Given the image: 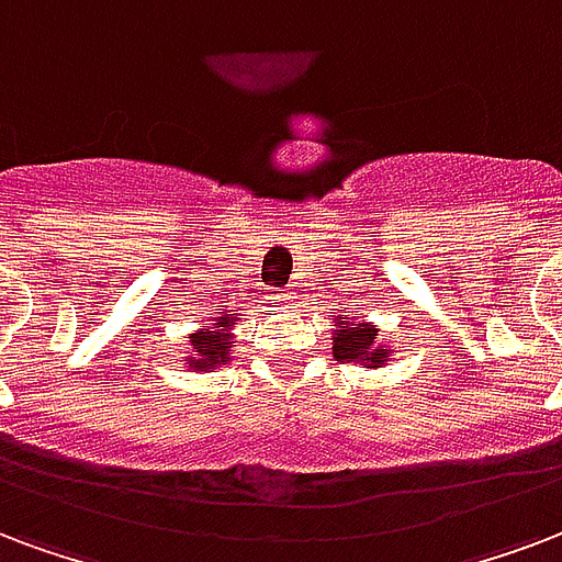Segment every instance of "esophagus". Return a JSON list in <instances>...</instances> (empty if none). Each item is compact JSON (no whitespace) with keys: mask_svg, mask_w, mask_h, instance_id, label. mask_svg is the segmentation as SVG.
<instances>
[{"mask_svg":"<svg viewBox=\"0 0 562 562\" xmlns=\"http://www.w3.org/2000/svg\"><path fill=\"white\" fill-rule=\"evenodd\" d=\"M280 297H282V300H289V294H280Z\"/></svg>","mask_w":562,"mask_h":562,"instance_id":"obj_1","label":"esophagus"}]
</instances>
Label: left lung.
I'll return each instance as SVG.
<instances>
[{"mask_svg": "<svg viewBox=\"0 0 562 562\" xmlns=\"http://www.w3.org/2000/svg\"><path fill=\"white\" fill-rule=\"evenodd\" d=\"M338 327V324H336ZM333 353L341 362H366L371 368H380L385 362L383 348H376V329L371 324H348V327H338L333 333Z\"/></svg>", "mask_w": 562, "mask_h": 562, "instance_id": "1", "label": "left lung"}]
</instances>
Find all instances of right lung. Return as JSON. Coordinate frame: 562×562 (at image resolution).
I'll use <instances>...</instances> for the list:
<instances>
[{
	"label": "right lung",
	"instance_id": "right-lung-1",
	"mask_svg": "<svg viewBox=\"0 0 562 562\" xmlns=\"http://www.w3.org/2000/svg\"><path fill=\"white\" fill-rule=\"evenodd\" d=\"M217 327L224 329H205V333H194L191 336V366L200 368V371H209L214 366H226L229 362V333L226 329L233 327L229 318L217 321Z\"/></svg>",
	"mask_w": 562,
	"mask_h": 562
}]
</instances>
